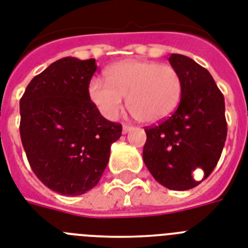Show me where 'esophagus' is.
I'll use <instances>...</instances> for the list:
<instances>
[{"label": "esophagus", "mask_w": 248, "mask_h": 248, "mask_svg": "<svg viewBox=\"0 0 248 248\" xmlns=\"http://www.w3.org/2000/svg\"><path fill=\"white\" fill-rule=\"evenodd\" d=\"M132 130H134L132 126H128V124H124V126H122V134H128V132Z\"/></svg>", "instance_id": "obj_1"}]
</instances>
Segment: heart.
Here are the masks:
<instances>
[{
    "mask_svg": "<svg viewBox=\"0 0 248 248\" xmlns=\"http://www.w3.org/2000/svg\"><path fill=\"white\" fill-rule=\"evenodd\" d=\"M107 82L93 78L89 96L99 112L114 120L127 98L131 116L141 124H158L177 109L182 95L180 74L170 65L144 60H124L109 66Z\"/></svg>",
    "mask_w": 248,
    "mask_h": 248,
    "instance_id": "b5f03b06",
    "label": "heart"
}]
</instances>
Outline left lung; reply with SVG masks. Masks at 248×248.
Segmentation results:
<instances>
[{
    "mask_svg": "<svg viewBox=\"0 0 248 248\" xmlns=\"http://www.w3.org/2000/svg\"><path fill=\"white\" fill-rule=\"evenodd\" d=\"M170 63L181 76L182 95L177 110L158 126L146 128L142 159L162 186L186 191L199 185L192 172L205 178L217 166L227 139L224 96L210 72L183 54Z\"/></svg>",
    "mask_w": 248,
    "mask_h": 248,
    "instance_id": "left-lung-1",
    "label": "left lung"
}]
</instances>
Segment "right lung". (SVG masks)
Wrapping results in <instances>:
<instances>
[{
  "instance_id": "1",
  "label": "right lung",
  "mask_w": 248,
  "mask_h": 248,
  "mask_svg": "<svg viewBox=\"0 0 248 248\" xmlns=\"http://www.w3.org/2000/svg\"><path fill=\"white\" fill-rule=\"evenodd\" d=\"M95 70L94 58H61L33 78L20 99V136L30 167L48 188L66 196L98 185L122 132L90 100Z\"/></svg>"
}]
</instances>
